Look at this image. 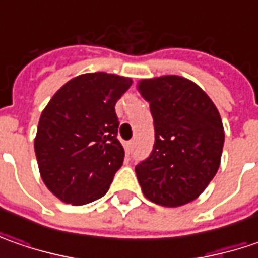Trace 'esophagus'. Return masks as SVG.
<instances>
[{"label": "esophagus", "instance_id": "1", "mask_svg": "<svg viewBox=\"0 0 258 258\" xmlns=\"http://www.w3.org/2000/svg\"><path fill=\"white\" fill-rule=\"evenodd\" d=\"M135 148V142L134 141H131V142H126L124 144V151H126V154H132V151H134Z\"/></svg>", "mask_w": 258, "mask_h": 258}]
</instances>
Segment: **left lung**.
<instances>
[{"mask_svg": "<svg viewBox=\"0 0 258 258\" xmlns=\"http://www.w3.org/2000/svg\"><path fill=\"white\" fill-rule=\"evenodd\" d=\"M138 90L154 117L155 145L135 171L144 195L162 207L198 198L220 168L224 126L210 96L181 76L142 79Z\"/></svg>", "mask_w": 258, "mask_h": 258, "instance_id": "8db88e82", "label": "left lung"}]
</instances>
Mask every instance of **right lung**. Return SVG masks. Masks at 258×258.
Wrapping results in <instances>:
<instances>
[{
  "mask_svg": "<svg viewBox=\"0 0 258 258\" xmlns=\"http://www.w3.org/2000/svg\"><path fill=\"white\" fill-rule=\"evenodd\" d=\"M132 79L104 72L69 80L41 112L34 151L50 192L66 204L85 205L102 198L122 166L114 104Z\"/></svg>",
  "mask_w": 258,
  "mask_h": 258,
  "instance_id": "1",
  "label": "right lung"
}]
</instances>
